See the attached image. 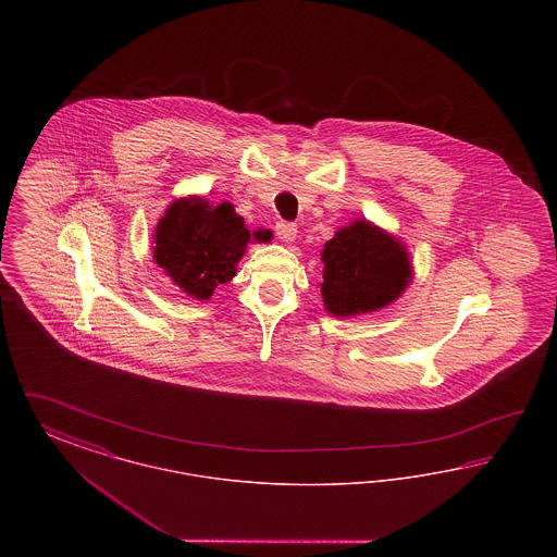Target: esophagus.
Returning a JSON list of instances; mask_svg holds the SVG:
<instances>
[{
	"mask_svg": "<svg viewBox=\"0 0 557 557\" xmlns=\"http://www.w3.org/2000/svg\"><path fill=\"white\" fill-rule=\"evenodd\" d=\"M275 234H277V238L282 239V242H286V244H292V242L296 239V234H298V227H296L294 223H286V221H280V223L275 225Z\"/></svg>",
	"mask_w": 557,
	"mask_h": 557,
	"instance_id": "esophagus-1",
	"label": "esophagus"
}]
</instances>
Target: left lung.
I'll return each instance as SVG.
<instances>
[{
	"mask_svg": "<svg viewBox=\"0 0 557 557\" xmlns=\"http://www.w3.org/2000/svg\"><path fill=\"white\" fill-rule=\"evenodd\" d=\"M323 307L334 318L366 315L393 305L411 284L405 244L368 219L341 227L321 250Z\"/></svg>",
	"mask_w": 557,
	"mask_h": 557,
	"instance_id": "obj_1",
	"label": "left lung"
}]
</instances>
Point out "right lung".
<instances>
[{"instance_id": "add662e5", "label": "right lung", "mask_w": 557, "mask_h": 557, "mask_svg": "<svg viewBox=\"0 0 557 557\" xmlns=\"http://www.w3.org/2000/svg\"><path fill=\"white\" fill-rule=\"evenodd\" d=\"M269 230L250 232L232 202L207 198L173 200L154 230V263L189 298L209 300L219 284L236 275L250 242H269Z\"/></svg>"}]
</instances>
